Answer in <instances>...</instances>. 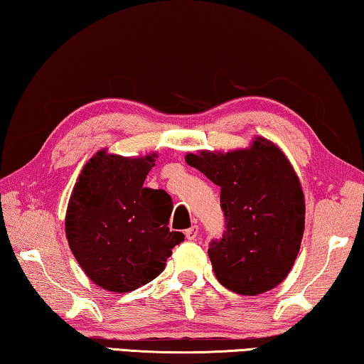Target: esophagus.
Returning a JSON list of instances; mask_svg holds the SVG:
<instances>
[{
    "instance_id": "esophagus-1",
    "label": "esophagus",
    "mask_w": 364,
    "mask_h": 364,
    "mask_svg": "<svg viewBox=\"0 0 364 364\" xmlns=\"http://www.w3.org/2000/svg\"><path fill=\"white\" fill-rule=\"evenodd\" d=\"M198 230H200L198 225H192L190 228H187V230H186V237H187V240H190V241H192V240H196V237H198Z\"/></svg>"
}]
</instances>
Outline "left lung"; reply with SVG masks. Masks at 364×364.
<instances>
[{
  "label": "left lung",
  "mask_w": 364,
  "mask_h": 364,
  "mask_svg": "<svg viewBox=\"0 0 364 364\" xmlns=\"http://www.w3.org/2000/svg\"><path fill=\"white\" fill-rule=\"evenodd\" d=\"M186 161L220 187L225 230L208 250L219 283L243 296L275 288L294 265L305 224L301 182L283 151L257 137L251 149L188 153Z\"/></svg>",
  "instance_id": "1"
}]
</instances>
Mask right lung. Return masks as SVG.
I'll use <instances>...</instances> for the list:
<instances>
[{"mask_svg":"<svg viewBox=\"0 0 364 364\" xmlns=\"http://www.w3.org/2000/svg\"><path fill=\"white\" fill-rule=\"evenodd\" d=\"M153 156L100 150L82 168L70 196L68 246L86 275L107 291L129 292L150 283L186 238L168 227L171 196L144 187Z\"/></svg>","mask_w":364,"mask_h":364,"instance_id":"1","label":"right lung"}]
</instances>
